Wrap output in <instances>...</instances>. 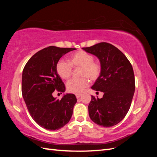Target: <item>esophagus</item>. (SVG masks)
Here are the masks:
<instances>
[{
	"mask_svg": "<svg viewBox=\"0 0 157 157\" xmlns=\"http://www.w3.org/2000/svg\"><path fill=\"white\" fill-rule=\"evenodd\" d=\"M82 96V94H75V96H76V98H80V96Z\"/></svg>",
	"mask_w": 157,
	"mask_h": 157,
	"instance_id": "esophagus-1",
	"label": "esophagus"
}]
</instances>
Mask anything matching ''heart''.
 <instances>
[{"mask_svg": "<svg viewBox=\"0 0 157 157\" xmlns=\"http://www.w3.org/2000/svg\"><path fill=\"white\" fill-rule=\"evenodd\" d=\"M69 62L60 60L56 63V69L62 79H67L71 75L72 67H81L80 79H73L67 83V90L73 94H79L89 84V79L92 81L97 79L101 73V65L94 61V56L84 51H79L69 56Z\"/></svg>", "mask_w": 157, "mask_h": 157, "instance_id": "obj_1", "label": "heart"}]
</instances>
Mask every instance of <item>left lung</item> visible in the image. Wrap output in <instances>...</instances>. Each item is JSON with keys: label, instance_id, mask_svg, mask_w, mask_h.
I'll use <instances>...</instances> for the list:
<instances>
[{"label": "left lung", "instance_id": "8db88e82", "mask_svg": "<svg viewBox=\"0 0 157 157\" xmlns=\"http://www.w3.org/2000/svg\"><path fill=\"white\" fill-rule=\"evenodd\" d=\"M95 55L101 65V73L92 89L104 93L101 98L92 96L89 116L98 125L109 128L125 117L135 91V78L131 63L125 55L109 43L101 42L82 48Z\"/></svg>", "mask_w": 157, "mask_h": 157}]
</instances>
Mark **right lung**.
Returning <instances> with one entry per match:
<instances>
[{"instance_id":"add662e5","label":"right lung","mask_w":157,"mask_h":157,"mask_svg":"<svg viewBox=\"0 0 157 157\" xmlns=\"http://www.w3.org/2000/svg\"><path fill=\"white\" fill-rule=\"evenodd\" d=\"M73 50L75 48L53 46L43 48L29 59L23 70V98L32 119L44 129H61L72 116L75 96L66 94L59 100L53 97L52 93L65 91L56 65L61 56Z\"/></svg>"}]
</instances>
